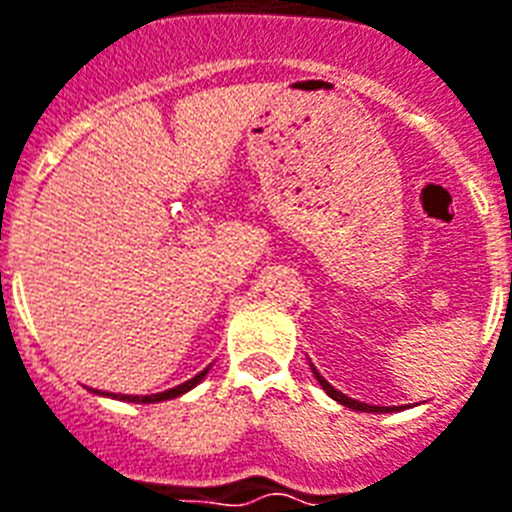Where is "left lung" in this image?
<instances>
[{
	"label": "left lung",
	"mask_w": 512,
	"mask_h": 512,
	"mask_svg": "<svg viewBox=\"0 0 512 512\" xmlns=\"http://www.w3.org/2000/svg\"><path fill=\"white\" fill-rule=\"evenodd\" d=\"M314 376H317V381L322 384V389H325L327 395L333 397V400H338L341 405H346V408H354V411H365V413H389V411H397V408H384V405H368V403H360V400H351V397H346L343 392H338V389H333V386L327 384L325 378L319 376L317 370H314Z\"/></svg>",
	"instance_id": "8db88e82"
}]
</instances>
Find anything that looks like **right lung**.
<instances>
[{"instance_id": "obj_1", "label": "right lung", "mask_w": 512, "mask_h": 512, "mask_svg": "<svg viewBox=\"0 0 512 512\" xmlns=\"http://www.w3.org/2000/svg\"><path fill=\"white\" fill-rule=\"evenodd\" d=\"M209 370V368H206ZM206 370H201L198 376L190 378V381H185V384H179L174 386V389H169V392H161V395H147V397H139V395H112V397H120V400H128V403H161V400H171V397H179V395H185L187 389H193L201 378L206 376Z\"/></svg>"}]
</instances>
